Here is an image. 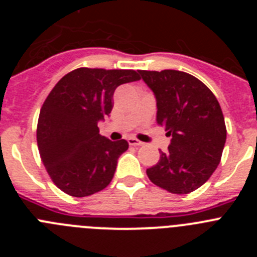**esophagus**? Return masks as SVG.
<instances>
[{"instance_id":"obj_1","label":"esophagus","mask_w":257,"mask_h":257,"mask_svg":"<svg viewBox=\"0 0 257 257\" xmlns=\"http://www.w3.org/2000/svg\"><path fill=\"white\" fill-rule=\"evenodd\" d=\"M127 142H128V144L130 145H133V147H140V145L144 144V143L140 142V140H138V139H135V138H130V139L127 140Z\"/></svg>"}]
</instances>
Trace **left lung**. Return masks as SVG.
<instances>
[{
    "label": "left lung",
    "mask_w": 257,
    "mask_h": 257,
    "mask_svg": "<svg viewBox=\"0 0 257 257\" xmlns=\"http://www.w3.org/2000/svg\"><path fill=\"white\" fill-rule=\"evenodd\" d=\"M157 99V123L172 136L169 152L147 170L149 180L174 194L202 187L216 170L226 127L216 96L194 76L174 69L139 70Z\"/></svg>",
    "instance_id": "1"
}]
</instances>
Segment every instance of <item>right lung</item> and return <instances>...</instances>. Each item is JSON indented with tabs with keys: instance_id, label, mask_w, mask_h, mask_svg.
I'll use <instances>...</instances> for the list:
<instances>
[{
	"instance_id": "right-lung-1",
	"label": "right lung",
	"mask_w": 257,
	"mask_h": 257,
	"mask_svg": "<svg viewBox=\"0 0 257 257\" xmlns=\"http://www.w3.org/2000/svg\"><path fill=\"white\" fill-rule=\"evenodd\" d=\"M140 79L133 69L78 68L52 88L41 108L37 145L52 183L72 197H87L109 185L124 139L110 142L97 122L109 115L122 83Z\"/></svg>"
}]
</instances>
